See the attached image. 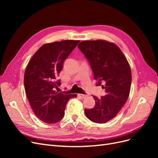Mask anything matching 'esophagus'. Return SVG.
Segmentation results:
<instances>
[{"label":"esophagus","instance_id":"esophagus-1","mask_svg":"<svg viewBox=\"0 0 158 158\" xmlns=\"http://www.w3.org/2000/svg\"><path fill=\"white\" fill-rule=\"evenodd\" d=\"M78 96L81 98V99H84L85 98L87 97V95H84V94H78Z\"/></svg>","mask_w":158,"mask_h":158}]
</instances>
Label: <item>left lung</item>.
<instances>
[{
  "mask_svg": "<svg viewBox=\"0 0 158 158\" xmlns=\"http://www.w3.org/2000/svg\"><path fill=\"white\" fill-rule=\"evenodd\" d=\"M78 46L89 62L97 85L106 92L99 99L94 95L95 106L85 109V114L94 123H107L116 117L128 98L132 81L130 65L113 43L83 41Z\"/></svg>",
  "mask_w": 158,
  "mask_h": 158,
  "instance_id": "8db88e82",
  "label": "left lung"
}]
</instances>
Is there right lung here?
Returning <instances> with one entry per match:
<instances>
[{"label": "right lung", "mask_w": 158, "mask_h": 158, "mask_svg": "<svg viewBox=\"0 0 158 158\" xmlns=\"http://www.w3.org/2000/svg\"><path fill=\"white\" fill-rule=\"evenodd\" d=\"M80 41L64 40L43 45L31 57L24 74V88L36 117L46 123H56L64 115L66 105L76 94L55 91L61 84L56 80L65 59Z\"/></svg>", "instance_id": "obj_1"}]
</instances>
